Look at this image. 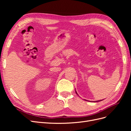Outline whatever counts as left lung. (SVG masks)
I'll use <instances>...</instances> for the list:
<instances>
[{"instance_id": "8db88e82", "label": "left lung", "mask_w": 131, "mask_h": 131, "mask_svg": "<svg viewBox=\"0 0 131 131\" xmlns=\"http://www.w3.org/2000/svg\"><path fill=\"white\" fill-rule=\"evenodd\" d=\"M75 92H76V91H75ZM76 93L78 94V93H77V92H76ZM100 101H101H101H96V102H100Z\"/></svg>"}]
</instances>
